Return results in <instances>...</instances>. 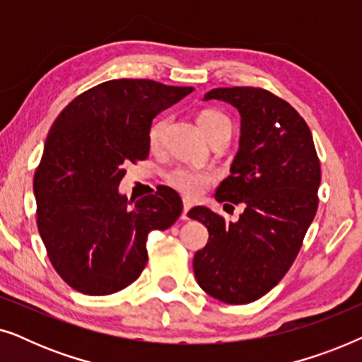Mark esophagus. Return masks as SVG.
Instances as JSON below:
<instances>
[{"mask_svg":"<svg viewBox=\"0 0 362 362\" xmlns=\"http://www.w3.org/2000/svg\"><path fill=\"white\" fill-rule=\"evenodd\" d=\"M191 207H192V204H191L189 201H185V202H182V214H181V219H182V221L189 219V217H187V212H189Z\"/></svg>","mask_w":362,"mask_h":362,"instance_id":"obj_1","label":"esophagus"}]
</instances>
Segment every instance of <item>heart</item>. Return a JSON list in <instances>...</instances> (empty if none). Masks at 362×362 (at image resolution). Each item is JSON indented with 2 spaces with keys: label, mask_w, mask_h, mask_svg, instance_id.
I'll use <instances>...</instances> for the list:
<instances>
[{
  "label": "heart",
  "mask_w": 362,
  "mask_h": 362,
  "mask_svg": "<svg viewBox=\"0 0 362 362\" xmlns=\"http://www.w3.org/2000/svg\"><path fill=\"white\" fill-rule=\"evenodd\" d=\"M197 123H199L201 130L209 140L212 133L222 128L232 130L230 120L226 113L219 110H204L197 117ZM168 127V118H158L148 130V143L151 148H156L163 140ZM216 181L214 173L211 171H199V170H189V168H176V170L170 171L166 175L168 186H171L173 189L181 192L186 197H197L209 187L212 182Z\"/></svg>",
  "instance_id": "b5f03b06"
}]
</instances>
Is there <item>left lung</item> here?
<instances>
[{
	"label": "left lung",
	"mask_w": 362,
	"mask_h": 362,
	"mask_svg": "<svg viewBox=\"0 0 362 362\" xmlns=\"http://www.w3.org/2000/svg\"><path fill=\"white\" fill-rule=\"evenodd\" d=\"M206 100L229 102L242 117L232 175L216 191L219 202H244L237 222L207 207L189 211L209 230L196 252L194 275L207 295L230 305L255 301L290 270L318 209L320 158L303 117L260 87L212 88Z\"/></svg>",
	"instance_id": "obj_1"
}]
</instances>
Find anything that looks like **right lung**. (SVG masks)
Instances as JSON below:
<instances>
[{"mask_svg": "<svg viewBox=\"0 0 362 362\" xmlns=\"http://www.w3.org/2000/svg\"><path fill=\"white\" fill-rule=\"evenodd\" d=\"M192 87L117 78L77 95L51 127L34 173L36 222L61 279L86 295L132 285L148 262L146 237L177 221L182 201L158 187L132 202L118 194L128 163L150 155L153 118Z\"/></svg>", "mask_w": 362, "mask_h": 362, "instance_id": "obj_1", "label": "right lung"}]
</instances>
